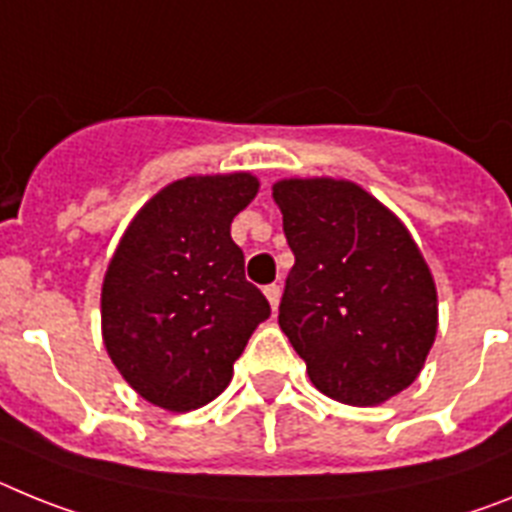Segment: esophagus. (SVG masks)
<instances>
[{
  "mask_svg": "<svg viewBox=\"0 0 512 512\" xmlns=\"http://www.w3.org/2000/svg\"><path fill=\"white\" fill-rule=\"evenodd\" d=\"M265 299H268L270 309H278V304H281V286H265Z\"/></svg>",
  "mask_w": 512,
  "mask_h": 512,
  "instance_id": "34e87169",
  "label": "esophagus"
}]
</instances>
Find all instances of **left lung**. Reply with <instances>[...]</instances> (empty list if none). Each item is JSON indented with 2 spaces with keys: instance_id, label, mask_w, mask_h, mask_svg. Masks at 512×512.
Segmentation results:
<instances>
[{
  "instance_id": "1",
  "label": "left lung",
  "mask_w": 512,
  "mask_h": 512,
  "mask_svg": "<svg viewBox=\"0 0 512 512\" xmlns=\"http://www.w3.org/2000/svg\"><path fill=\"white\" fill-rule=\"evenodd\" d=\"M273 201L296 255L278 324L311 384L353 407L397 397L438 332V291L410 229L350 180L283 177Z\"/></svg>"
}]
</instances>
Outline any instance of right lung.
Instances as JSON below:
<instances>
[{
  "label": "right lung",
  "instance_id": "right-lung-1",
  "mask_svg": "<svg viewBox=\"0 0 512 512\" xmlns=\"http://www.w3.org/2000/svg\"><path fill=\"white\" fill-rule=\"evenodd\" d=\"M257 190L252 172L170 182L136 211L110 257L102 342L128 386L162 410L190 412L219 397L270 317L231 239V221Z\"/></svg>",
  "mask_w": 512,
  "mask_h": 512
}]
</instances>
